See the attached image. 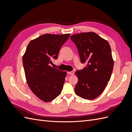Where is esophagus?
<instances>
[{
  "instance_id": "1",
  "label": "esophagus",
  "mask_w": 132,
  "mask_h": 132,
  "mask_svg": "<svg viewBox=\"0 0 132 132\" xmlns=\"http://www.w3.org/2000/svg\"><path fill=\"white\" fill-rule=\"evenodd\" d=\"M68 74H69V75H73L74 74V71H69V72H67Z\"/></svg>"
}]
</instances>
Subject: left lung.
Returning <instances> with one entry per match:
<instances>
[{"label": "left lung", "instance_id": "left-lung-1", "mask_svg": "<svg viewBox=\"0 0 132 132\" xmlns=\"http://www.w3.org/2000/svg\"><path fill=\"white\" fill-rule=\"evenodd\" d=\"M70 39L77 47L81 63H87L75 72L78 78L75 94L93 100L104 91L112 73L114 62L110 44L93 32L75 34Z\"/></svg>", "mask_w": 132, "mask_h": 132}]
</instances>
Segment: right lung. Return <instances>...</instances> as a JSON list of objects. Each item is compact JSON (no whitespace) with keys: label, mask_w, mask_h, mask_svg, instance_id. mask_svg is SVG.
Returning a JSON list of instances; mask_svg holds the SVG:
<instances>
[{"label":"right lung","mask_w":132,"mask_h":132,"mask_svg":"<svg viewBox=\"0 0 132 132\" xmlns=\"http://www.w3.org/2000/svg\"><path fill=\"white\" fill-rule=\"evenodd\" d=\"M70 34L42 35L30 42L22 57L27 84L33 93L44 102L53 100L61 94L66 71L50 65L57 59L61 47Z\"/></svg>","instance_id":"right-lung-1"}]
</instances>
